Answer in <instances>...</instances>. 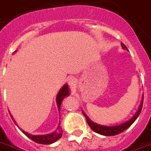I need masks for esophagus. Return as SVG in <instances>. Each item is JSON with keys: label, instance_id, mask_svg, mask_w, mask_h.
<instances>
[{"label": "esophagus", "instance_id": "esophagus-1", "mask_svg": "<svg viewBox=\"0 0 151 151\" xmlns=\"http://www.w3.org/2000/svg\"><path fill=\"white\" fill-rule=\"evenodd\" d=\"M68 83L70 84V85H73L74 83H75V79L73 78H68Z\"/></svg>", "mask_w": 151, "mask_h": 151}]
</instances>
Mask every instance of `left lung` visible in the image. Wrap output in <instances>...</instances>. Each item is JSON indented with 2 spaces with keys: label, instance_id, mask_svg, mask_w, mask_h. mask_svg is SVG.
<instances>
[{
  "label": "left lung",
  "instance_id": "8db88e82",
  "mask_svg": "<svg viewBox=\"0 0 151 151\" xmlns=\"http://www.w3.org/2000/svg\"><path fill=\"white\" fill-rule=\"evenodd\" d=\"M122 46L123 49H127V46L125 45L124 44H122ZM143 99L141 100V103H140V106H139V109L136 112V114L132 116V118L130 119L129 121H127L126 122L122 123V124H120V125H117V126H113V127H106V126H101V125H99V124H97V123L93 122V121H91L90 119L88 117V116L84 113L83 111V113L85 116L86 117V120H87V122L88 124V126L91 127V129L93 130V132H95L96 133H98L100 135H102V136H116V135H118L120 133H122V132H124L125 130H127V128L132 126V124L134 123V122L136 121L137 117L139 116L140 111H141V109H142V106H143Z\"/></svg>",
  "mask_w": 151,
  "mask_h": 151
}]
</instances>
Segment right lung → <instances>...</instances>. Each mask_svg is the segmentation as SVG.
<instances>
[{"mask_svg": "<svg viewBox=\"0 0 151 151\" xmlns=\"http://www.w3.org/2000/svg\"><path fill=\"white\" fill-rule=\"evenodd\" d=\"M69 95V89H68V84H65L62 88L59 90V92L57 94V97H56V101H57V105H58V111L60 113V106H61V103H62L63 99L65 97H67ZM12 118V116H11ZM14 121V119H12ZM14 122L15 123V122L14 121ZM60 124V123H59ZM22 131V130H21ZM22 132L24 133L25 136L29 137L30 140H32L33 141L36 142V143H39V144H43V145H50L52 144L55 142L56 140H58V139L61 138L62 136V129L60 126L58 125V128H57V131L52 132L50 134H48V135H41V136H34V135H30L27 132L22 131Z\"/></svg>", "mask_w": 151, "mask_h": 151, "instance_id": "obj_1", "label": "right lung"}]
</instances>
